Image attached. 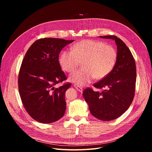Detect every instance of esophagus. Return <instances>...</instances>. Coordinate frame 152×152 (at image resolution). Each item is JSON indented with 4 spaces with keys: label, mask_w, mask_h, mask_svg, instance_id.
<instances>
[{
    "label": "esophagus",
    "mask_w": 152,
    "mask_h": 152,
    "mask_svg": "<svg viewBox=\"0 0 152 152\" xmlns=\"http://www.w3.org/2000/svg\"><path fill=\"white\" fill-rule=\"evenodd\" d=\"M74 86H75V87L76 88V89L78 91L82 92V91H83V88L81 87V86H79V85H76V84H74Z\"/></svg>",
    "instance_id": "1"
}]
</instances>
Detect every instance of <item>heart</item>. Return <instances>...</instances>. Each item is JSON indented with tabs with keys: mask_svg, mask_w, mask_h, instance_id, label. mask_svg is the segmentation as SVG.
I'll list each match as a JSON object with an SVG mask.
<instances>
[{
	"mask_svg": "<svg viewBox=\"0 0 152 152\" xmlns=\"http://www.w3.org/2000/svg\"><path fill=\"white\" fill-rule=\"evenodd\" d=\"M117 59V53L114 47L104 42L83 39L71 48L64 50L59 57V64L63 70L70 73L82 62L83 69L73 72L70 81L79 86L90 83L94 78H104L114 69Z\"/></svg>",
	"mask_w": 152,
	"mask_h": 152,
	"instance_id": "obj_1",
	"label": "heart"
}]
</instances>
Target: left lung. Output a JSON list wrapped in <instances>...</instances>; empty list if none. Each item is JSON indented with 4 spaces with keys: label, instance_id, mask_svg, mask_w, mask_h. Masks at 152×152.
I'll use <instances>...</instances> for the list:
<instances>
[{
    "label": "left lung",
    "instance_id": "left-lung-1",
    "mask_svg": "<svg viewBox=\"0 0 152 152\" xmlns=\"http://www.w3.org/2000/svg\"><path fill=\"white\" fill-rule=\"evenodd\" d=\"M113 39L117 46V59L113 71L93 86L101 91L88 87L83 96L91 114L102 121L115 120L131 104L135 92L137 69L135 59L128 47L115 35L100 36Z\"/></svg>",
    "mask_w": 152,
    "mask_h": 152
}]
</instances>
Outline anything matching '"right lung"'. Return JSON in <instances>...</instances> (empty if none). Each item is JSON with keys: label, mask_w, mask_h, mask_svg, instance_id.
I'll return each instance as SVG.
<instances>
[{"label": "right lung", "mask_w": 152, "mask_h": 152, "mask_svg": "<svg viewBox=\"0 0 152 152\" xmlns=\"http://www.w3.org/2000/svg\"><path fill=\"white\" fill-rule=\"evenodd\" d=\"M73 40L45 38L35 41L26 53L18 78V91L28 114L41 123L55 122L63 117L66 109L65 93L71 86L61 70L59 55Z\"/></svg>", "instance_id": "1"}]
</instances>
